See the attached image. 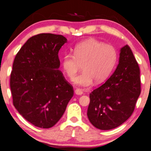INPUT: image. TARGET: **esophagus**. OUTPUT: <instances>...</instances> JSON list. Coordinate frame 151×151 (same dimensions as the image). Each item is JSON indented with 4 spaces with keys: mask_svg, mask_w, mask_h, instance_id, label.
<instances>
[{
    "mask_svg": "<svg viewBox=\"0 0 151 151\" xmlns=\"http://www.w3.org/2000/svg\"><path fill=\"white\" fill-rule=\"evenodd\" d=\"M75 93L76 94H77V95H81V94H83V90L81 88H76L75 91Z\"/></svg>",
    "mask_w": 151,
    "mask_h": 151,
    "instance_id": "34e87169",
    "label": "esophagus"
}]
</instances>
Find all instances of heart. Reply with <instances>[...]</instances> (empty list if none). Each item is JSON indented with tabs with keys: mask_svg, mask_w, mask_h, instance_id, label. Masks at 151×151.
<instances>
[{
	"mask_svg": "<svg viewBox=\"0 0 151 151\" xmlns=\"http://www.w3.org/2000/svg\"><path fill=\"white\" fill-rule=\"evenodd\" d=\"M118 60V52L111 45L88 39L76 45L73 55L66 53L62 58L64 72L73 79L81 66L83 72L74 79L75 85L88 86L104 82L111 75Z\"/></svg>",
	"mask_w": 151,
	"mask_h": 151,
	"instance_id": "obj_1",
	"label": "heart"
}]
</instances>
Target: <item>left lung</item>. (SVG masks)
I'll use <instances>...</instances> for the list:
<instances>
[{
	"label": "left lung",
	"instance_id": "left-lung-1",
	"mask_svg": "<svg viewBox=\"0 0 151 151\" xmlns=\"http://www.w3.org/2000/svg\"><path fill=\"white\" fill-rule=\"evenodd\" d=\"M140 91L139 65L131 49L126 45L121 48L114 73L89 95L88 120L101 130L120 126L132 115Z\"/></svg>",
	"mask_w": 151,
	"mask_h": 151
}]
</instances>
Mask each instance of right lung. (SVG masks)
Here are the masks:
<instances>
[{
    "instance_id": "obj_1",
    "label": "right lung",
    "mask_w": 151,
    "mask_h": 151,
    "mask_svg": "<svg viewBox=\"0 0 151 151\" xmlns=\"http://www.w3.org/2000/svg\"><path fill=\"white\" fill-rule=\"evenodd\" d=\"M63 35L42 33L28 39L14 58L10 78L12 102L35 126L48 129L63 115L73 96V86L58 70Z\"/></svg>"
}]
</instances>
